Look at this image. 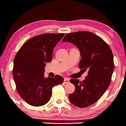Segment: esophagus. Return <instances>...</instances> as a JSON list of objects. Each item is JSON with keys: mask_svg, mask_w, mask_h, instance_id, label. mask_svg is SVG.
<instances>
[{"mask_svg": "<svg viewBox=\"0 0 126 126\" xmlns=\"http://www.w3.org/2000/svg\"><path fill=\"white\" fill-rule=\"evenodd\" d=\"M63 82L65 83H69V79L68 78H65L63 80Z\"/></svg>", "mask_w": 126, "mask_h": 126, "instance_id": "esophagus-1", "label": "esophagus"}]
</instances>
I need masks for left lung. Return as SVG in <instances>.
<instances>
[{"instance_id":"obj_1","label":"left lung","mask_w":126,"mask_h":126,"mask_svg":"<svg viewBox=\"0 0 126 126\" xmlns=\"http://www.w3.org/2000/svg\"><path fill=\"white\" fill-rule=\"evenodd\" d=\"M62 41L70 42L77 47L82 58L79 67L88 69L82 81L69 80L75 87L74 92L69 94V100L79 108L91 106L103 96L110 83L114 70L111 49L102 38L89 32L67 34Z\"/></svg>"}]
</instances>
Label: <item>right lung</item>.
Wrapping results in <instances>:
<instances>
[{
    "mask_svg": "<svg viewBox=\"0 0 126 126\" xmlns=\"http://www.w3.org/2000/svg\"><path fill=\"white\" fill-rule=\"evenodd\" d=\"M65 34L48 33L36 35L21 46L14 59L13 73L17 92L33 106L46 105L51 98L52 89L60 85V75L45 78L47 63H50L53 49Z\"/></svg>",
    "mask_w": 126,
    "mask_h": 126,
    "instance_id": "obj_1",
    "label": "right lung"
}]
</instances>
